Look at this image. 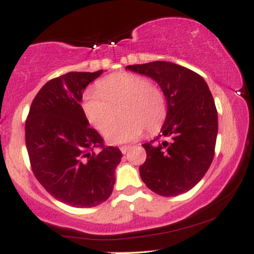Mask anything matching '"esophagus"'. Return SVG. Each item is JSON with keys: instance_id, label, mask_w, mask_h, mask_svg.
Returning <instances> with one entry per match:
<instances>
[{"instance_id": "esophagus-1", "label": "esophagus", "mask_w": 254, "mask_h": 254, "mask_svg": "<svg viewBox=\"0 0 254 254\" xmlns=\"http://www.w3.org/2000/svg\"><path fill=\"white\" fill-rule=\"evenodd\" d=\"M130 148H131V147H129V145H123V147H121V151H122V153H123V154H127V151L130 150Z\"/></svg>"}]
</instances>
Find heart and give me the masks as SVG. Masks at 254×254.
<instances>
[{"label":"heart","mask_w":254,"mask_h":254,"mask_svg":"<svg viewBox=\"0 0 254 254\" xmlns=\"http://www.w3.org/2000/svg\"><path fill=\"white\" fill-rule=\"evenodd\" d=\"M82 109L88 122L100 133H105L117 111L122 119L106 135L107 143L123 144L132 142L143 133L154 132L164 124L167 106L160 87L147 77L130 72H119L103 78L97 90L84 92Z\"/></svg>","instance_id":"b5f03b06"}]
</instances>
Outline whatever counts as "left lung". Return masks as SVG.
Listing matches in <instances>:
<instances>
[{
  "label": "left lung",
  "mask_w": 254,
  "mask_h": 254,
  "mask_svg": "<svg viewBox=\"0 0 254 254\" xmlns=\"http://www.w3.org/2000/svg\"><path fill=\"white\" fill-rule=\"evenodd\" d=\"M127 69L153 78L167 101L161 133L142 144L147 151L139 176L148 189L164 197L191 190L206 173L215 155L218 130L214 98L197 72L172 62L156 61Z\"/></svg>",
  "instance_id": "8db88e82"
}]
</instances>
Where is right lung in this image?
<instances>
[{"mask_svg": "<svg viewBox=\"0 0 254 254\" xmlns=\"http://www.w3.org/2000/svg\"><path fill=\"white\" fill-rule=\"evenodd\" d=\"M101 74L71 71L52 78L38 92L26 119L34 177L52 197L77 208L99 205L111 196L123 156L118 148L105 147L80 105L83 90Z\"/></svg>", "mask_w": 254, "mask_h": 254, "instance_id": "obj_1", "label": "right lung"}]
</instances>
